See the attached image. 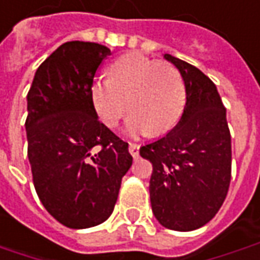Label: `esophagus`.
I'll return each instance as SVG.
<instances>
[{
	"label": "esophagus",
	"mask_w": 260,
	"mask_h": 260,
	"mask_svg": "<svg viewBox=\"0 0 260 260\" xmlns=\"http://www.w3.org/2000/svg\"><path fill=\"white\" fill-rule=\"evenodd\" d=\"M129 152L134 158H138L139 156V145L129 142Z\"/></svg>",
	"instance_id": "34e87169"
}]
</instances>
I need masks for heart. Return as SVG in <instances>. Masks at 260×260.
<instances>
[{
	"label": "heart",
	"mask_w": 260,
	"mask_h": 260,
	"mask_svg": "<svg viewBox=\"0 0 260 260\" xmlns=\"http://www.w3.org/2000/svg\"><path fill=\"white\" fill-rule=\"evenodd\" d=\"M109 75L91 86L93 108L107 126H116L129 108L125 122L129 135L146 131L160 135L174 128L185 104L183 81L174 65L129 52L112 62Z\"/></svg>",
	"instance_id": "heart-1"
}]
</instances>
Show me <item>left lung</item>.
<instances>
[{
	"mask_svg": "<svg viewBox=\"0 0 260 260\" xmlns=\"http://www.w3.org/2000/svg\"><path fill=\"white\" fill-rule=\"evenodd\" d=\"M179 70L186 102L165 137L141 146L152 164L149 195L155 218L172 231L206 225L223 204L231 183L232 144L226 109L216 85L197 67L165 54Z\"/></svg>",
	"mask_w": 260,
	"mask_h": 260,
	"instance_id": "1",
	"label": "left lung"
}]
</instances>
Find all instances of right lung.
I'll return each instance as SVG.
<instances>
[{
	"label": "right lung",
	"instance_id": "add662e5",
	"mask_svg": "<svg viewBox=\"0 0 260 260\" xmlns=\"http://www.w3.org/2000/svg\"><path fill=\"white\" fill-rule=\"evenodd\" d=\"M111 49L70 41L40 65L28 91V159L44 208L71 229L105 222L123 175L128 144L100 122L91 100L93 77Z\"/></svg>",
	"mask_w": 260,
	"mask_h": 260
}]
</instances>
